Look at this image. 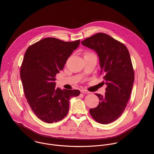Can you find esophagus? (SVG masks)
Returning a JSON list of instances; mask_svg holds the SVG:
<instances>
[{"label":"esophagus","mask_w":154,"mask_h":154,"mask_svg":"<svg viewBox=\"0 0 154 154\" xmlns=\"http://www.w3.org/2000/svg\"><path fill=\"white\" fill-rule=\"evenodd\" d=\"M81 92L83 93V94H89L90 93V92H89L88 91L86 90V89H81Z\"/></svg>","instance_id":"34e87169"}]
</instances>
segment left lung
<instances>
[{
	"label": "left lung",
	"instance_id": "8db88e82",
	"mask_svg": "<svg viewBox=\"0 0 154 154\" xmlns=\"http://www.w3.org/2000/svg\"><path fill=\"white\" fill-rule=\"evenodd\" d=\"M98 54L107 85L104 95L95 94L99 104L89 112L101 124H108L117 119L123 112L129 100L134 82V70L127 47L110 35L100 32L81 42Z\"/></svg>",
	"mask_w": 154,
	"mask_h": 154
}]
</instances>
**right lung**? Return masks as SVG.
<instances>
[{"label":"right lung","mask_w":154,"mask_h":154,"mask_svg":"<svg viewBox=\"0 0 154 154\" xmlns=\"http://www.w3.org/2000/svg\"><path fill=\"white\" fill-rule=\"evenodd\" d=\"M80 41L65 42L56 38H45L29 46L22 62L20 76L25 97L31 110L46 123L63 119L69 109L71 98L79 90L56 88V76Z\"/></svg>","instance_id":"right-lung-1"}]
</instances>
